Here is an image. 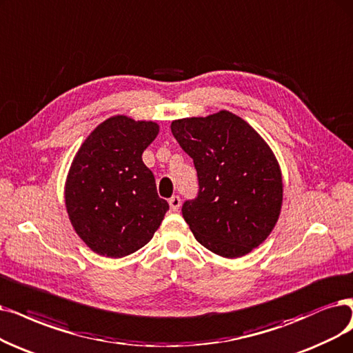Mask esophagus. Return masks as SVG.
<instances>
[{
  "label": "esophagus",
  "mask_w": 353,
  "mask_h": 353,
  "mask_svg": "<svg viewBox=\"0 0 353 353\" xmlns=\"http://www.w3.org/2000/svg\"><path fill=\"white\" fill-rule=\"evenodd\" d=\"M169 207H171L172 211H178L179 207H181V199L178 195H174L169 199Z\"/></svg>",
  "instance_id": "esophagus-1"
}]
</instances>
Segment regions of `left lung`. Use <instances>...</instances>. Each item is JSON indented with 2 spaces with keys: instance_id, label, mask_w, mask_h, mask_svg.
Instances as JSON below:
<instances>
[{
  "instance_id": "left-lung-1",
  "label": "left lung",
  "mask_w": 353,
  "mask_h": 353,
  "mask_svg": "<svg viewBox=\"0 0 353 353\" xmlns=\"http://www.w3.org/2000/svg\"><path fill=\"white\" fill-rule=\"evenodd\" d=\"M194 161L199 195L182 205L195 239L223 258H241L270 236L283 205V175L271 148L243 119L221 110L172 121Z\"/></svg>"
}]
</instances>
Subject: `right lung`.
<instances>
[{"instance_id":"add662e5","label":"right lung","mask_w":353,"mask_h":353,"mask_svg":"<svg viewBox=\"0 0 353 353\" xmlns=\"http://www.w3.org/2000/svg\"><path fill=\"white\" fill-rule=\"evenodd\" d=\"M159 124L110 117L91 132L70 163L65 204L77 234L95 253L123 258L143 248L165 217L143 150Z\"/></svg>"}]
</instances>
